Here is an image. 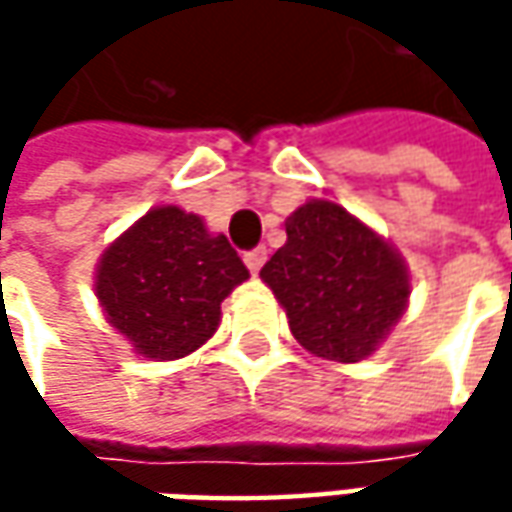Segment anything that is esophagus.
Wrapping results in <instances>:
<instances>
[{"label": "esophagus", "instance_id": "obj_1", "mask_svg": "<svg viewBox=\"0 0 512 512\" xmlns=\"http://www.w3.org/2000/svg\"><path fill=\"white\" fill-rule=\"evenodd\" d=\"M265 262H267L265 247H253V250H247V253H245V265H247V270H250V273H259Z\"/></svg>", "mask_w": 512, "mask_h": 512}]
</instances>
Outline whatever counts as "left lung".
<instances>
[{"label": "left lung", "mask_w": 512, "mask_h": 512, "mask_svg": "<svg viewBox=\"0 0 512 512\" xmlns=\"http://www.w3.org/2000/svg\"><path fill=\"white\" fill-rule=\"evenodd\" d=\"M302 347L359 362L404 313L410 285L399 253L342 205L307 202L287 219V242L259 273Z\"/></svg>", "instance_id": "1"}]
</instances>
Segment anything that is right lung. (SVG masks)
Instances as JSON below:
<instances>
[{
    "label": "right lung",
    "instance_id": "right-lung-1",
    "mask_svg": "<svg viewBox=\"0 0 512 512\" xmlns=\"http://www.w3.org/2000/svg\"><path fill=\"white\" fill-rule=\"evenodd\" d=\"M247 276L239 253L199 216L156 207L105 250L96 296L139 353L182 359L216 333L219 305Z\"/></svg>",
    "mask_w": 512,
    "mask_h": 512
}]
</instances>
